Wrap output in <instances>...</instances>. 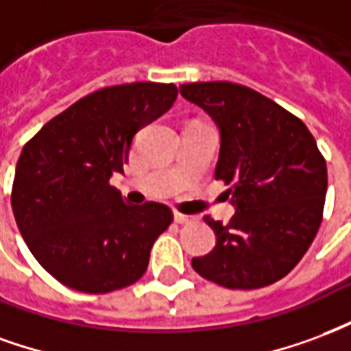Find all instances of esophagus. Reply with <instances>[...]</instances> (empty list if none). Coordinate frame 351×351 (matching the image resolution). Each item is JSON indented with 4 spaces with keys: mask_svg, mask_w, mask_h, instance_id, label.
<instances>
[{
    "mask_svg": "<svg viewBox=\"0 0 351 351\" xmlns=\"http://www.w3.org/2000/svg\"><path fill=\"white\" fill-rule=\"evenodd\" d=\"M173 221L178 222V224H189V222L194 221V217H189V215L176 211V213H173Z\"/></svg>",
    "mask_w": 351,
    "mask_h": 351,
    "instance_id": "esophagus-1",
    "label": "esophagus"
}]
</instances>
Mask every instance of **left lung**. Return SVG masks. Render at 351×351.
Masks as SVG:
<instances>
[{
  "label": "left lung",
  "mask_w": 351,
  "mask_h": 351,
  "mask_svg": "<svg viewBox=\"0 0 351 351\" xmlns=\"http://www.w3.org/2000/svg\"><path fill=\"white\" fill-rule=\"evenodd\" d=\"M183 99L213 119L221 134L215 179L232 185L235 213L213 228L215 249L194 271L232 290L286 277L318 234L327 193L326 160L305 123L258 91L232 82L179 86Z\"/></svg>",
  "instance_id": "left-lung-1"
}]
</instances>
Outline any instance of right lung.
I'll list each match as a JSON object with an SVG mask.
<instances>
[{"label": "right lung", "instance_id": "1", "mask_svg": "<svg viewBox=\"0 0 351 351\" xmlns=\"http://www.w3.org/2000/svg\"><path fill=\"white\" fill-rule=\"evenodd\" d=\"M173 84L134 82L84 97L22 149L12 213L35 260L84 293L136 282L153 243L172 222L165 204L129 206L116 186L136 132L172 108Z\"/></svg>", "mask_w": 351, "mask_h": 351}]
</instances>
